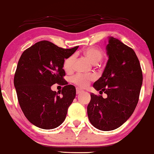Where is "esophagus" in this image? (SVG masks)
<instances>
[{
	"mask_svg": "<svg viewBox=\"0 0 154 154\" xmlns=\"http://www.w3.org/2000/svg\"><path fill=\"white\" fill-rule=\"evenodd\" d=\"M83 90H81V88H76V94H80L81 92H83Z\"/></svg>",
	"mask_w": 154,
	"mask_h": 154,
	"instance_id": "obj_1",
	"label": "esophagus"
}]
</instances>
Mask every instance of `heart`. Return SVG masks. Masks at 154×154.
I'll list each match as a JSON object with an SVG mask.
<instances>
[{"label":"heart","mask_w":154,"mask_h":154,"mask_svg":"<svg viewBox=\"0 0 154 154\" xmlns=\"http://www.w3.org/2000/svg\"><path fill=\"white\" fill-rule=\"evenodd\" d=\"M84 54L94 64H97V63L100 62L102 60L103 56H104V54H103V52L102 50L96 47H90L86 48L84 50ZM74 59V54L70 55L65 59L64 63H63V66H64V69L65 70L70 71L72 69ZM94 79V75H85L82 74V73H77V74H75L72 77L71 81H72L73 83L76 84L77 85L84 87V86L87 85L88 83Z\"/></svg>","instance_id":"obj_1"}]
</instances>
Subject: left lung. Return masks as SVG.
<instances>
[{"label":"left lung","instance_id":"obj_1","mask_svg":"<svg viewBox=\"0 0 154 154\" xmlns=\"http://www.w3.org/2000/svg\"><path fill=\"white\" fill-rule=\"evenodd\" d=\"M108 62L93 87L102 95L90 94L88 116L94 128L110 131L119 128L131 116L138 103L143 76L140 63L131 48L109 37Z\"/></svg>","mask_w":154,"mask_h":154}]
</instances>
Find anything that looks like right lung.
Instances as JSON below:
<instances>
[{
	"instance_id": "1",
	"label": "right lung",
	"mask_w": 154,
	"mask_h": 154,
	"mask_svg": "<svg viewBox=\"0 0 154 154\" xmlns=\"http://www.w3.org/2000/svg\"><path fill=\"white\" fill-rule=\"evenodd\" d=\"M78 48L64 49L50 41H42L24 50L21 55L14 85L23 113L36 127L54 129L66 119L69 107L75 97V88L66 85L62 92H57L52 91L51 86L66 83L63 63Z\"/></svg>"
}]
</instances>
